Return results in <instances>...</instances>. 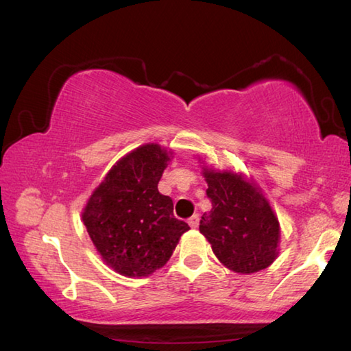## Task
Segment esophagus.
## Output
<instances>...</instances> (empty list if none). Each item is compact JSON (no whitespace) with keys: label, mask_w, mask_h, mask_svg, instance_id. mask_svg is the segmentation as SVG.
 I'll use <instances>...</instances> for the list:
<instances>
[{"label":"esophagus","mask_w":351,"mask_h":351,"mask_svg":"<svg viewBox=\"0 0 351 351\" xmlns=\"http://www.w3.org/2000/svg\"><path fill=\"white\" fill-rule=\"evenodd\" d=\"M199 220H200L199 214H194V216L189 217L188 223H189V226H191V228H197V226H199Z\"/></svg>","instance_id":"34e87169"}]
</instances>
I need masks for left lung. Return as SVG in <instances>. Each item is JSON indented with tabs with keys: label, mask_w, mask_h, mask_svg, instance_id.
<instances>
[{
	"label": "left lung",
	"mask_w": 351,
	"mask_h": 351,
	"mask_svg": "<svg viewBox=\"0 0 351 351\" xmlns=\"http://www.w3.org/2000/svg\"><path fill=\"white\" fill-rule=\"evenodd\" d=\"M211 211L202 216L199 230L217 259L241 274L257 273L279 254V220L265 195L243 176L204 168Z\"/></svg>",
	"instance_id": "8db88e82"
}]
</instances>
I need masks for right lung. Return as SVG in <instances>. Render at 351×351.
I'll use <instances>...</instances> for the list:
<instances>
[{"label":"right lung","instance_id":"1","mask_svg":"<svg viewBox=\"0 0 351 351\" xmlns=\"http://www.w3.org/2000/svg\"><path fill=\"white\" fill-rule=\"evenodd\" d=\"M169 152L143 145L120 158L90 195L83 222L103 261L129 278L149 276L172 256L188 223L158 193Z\"/></svg>","mask_w":351,"mask_h":351}]
</instances>
